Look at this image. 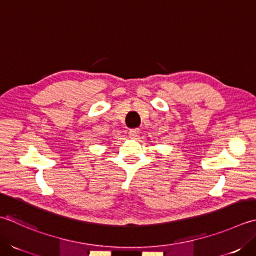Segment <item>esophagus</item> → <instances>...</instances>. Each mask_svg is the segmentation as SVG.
Instances as JSON below:
<instances>
[{
    "mask_svg": "<svg viewBox=\"0 0 256 256\" xmlns=\"http://www.w3.org/2000/svg\"><path fill=\"white\" fill-rule=\"evenodd\" d=\"M130 136H131L132 138H136L138 136V134H140V131H138V128H133V130H131V131H130Z\"/></svg>",
    "mask_w": 256,
    "mask_h": 256,
    "instance_id": "obj_1",
    "label": "esophagus"
}]
</instances>
